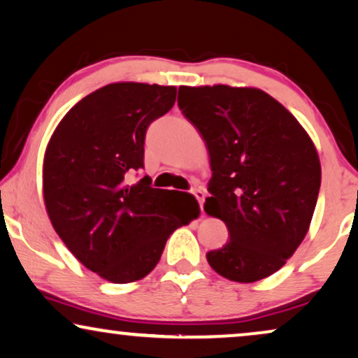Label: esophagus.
Returning <instances> with one entry per match:
<instances>
[{
	"instance_id": "34e87169",
	"label": "esophagus",
	"mask_w": 358,
	"mask_h": 358,
	"mask_svg": "<svg viewBox=\"0 0 358 358\" xmlns=\"http://www.w3.org/2000/svg\"><path fill=\"white\" fill-rule=\"evenodd\" d=\"M193 194H194V198L198 199V203H199V208H201V211H203V203H204V192L203 189H193Z\"/></svg>"
}]
</instances>
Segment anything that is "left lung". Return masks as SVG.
<instances>
[{
  "mask_svg": "<svg viewBox=\"0 0 358 358\" xmlns=\"http://www.w3.org/2000/svg\"><path fill=\"white\" fill-rule=\"evenodd\" d=\"M178 106L209 154L211 196L204 211L221 219L231 237L208 252V264L237 283L273 275L309 231L321 187L314 142L282 103L259 88L180 87Z\"/></svg>",
  "mask_w": 358,
  "mask_h": 358,
  "instance_id": "left-lung-1",
  "label": "left lung"
}]
</instances>
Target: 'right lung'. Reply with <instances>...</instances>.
Returning a JSON list of instances; mask_svg holds the SVG:
<instances>
[{
  "label": "right lung",
  "mask_w": 358,
  "mask_h": 358,
  "mask_svg": "<svg viewBox=\"0 0 358 358\" xmlns=\"http://www.w3.org/2000/svg\"><path fill=\"white\" fill-rule=\"evenodd\" d=\"M176 87L109 83L80 99L55 127L42 165L47 216L69 250L111 283H132L159 264L175 229L198 217L192 194L134 185L145 131L175 104Z\"/></svg>",
  "instance_id": "obj_1"
}]
</instances>
